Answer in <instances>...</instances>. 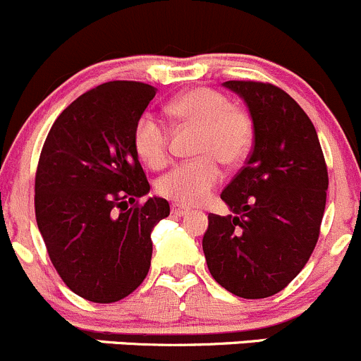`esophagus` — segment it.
Here are the masks:
<instances>
[{"label":"esophagus","mask_w":361,"mask_h":361,"mask_svg":"<svg viewBox=\"0 0 361 361\" xmlns=\"http://www.w3.org/2000/svg\"><path fill=\"white\" fill-rule=\"evenodd\" d=\"M189 207L185 205H179V203H173L172 205V214L173 216H185V214H189Z\"/></svg>","instance_id":"obj_1"}]
</instances>
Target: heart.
Here are the masks:
<instances>
[{
  "instance_id": "b5f03b06",
  "label": "heart",
  "mask_w": 361,
  "mask_h": 361,
  "mask_svg": "<svg viewBox=\"0 0 361 361\" xmlns=\"http://www.w3.org/2000/svg\"><path fill=\"white\" fill-rule=\"evenodd\" d=\"M169 114L200 128L196 152L202 156L159 177L156 191L182 205H198L209 198L223 177L219 161L237 165L247 156L255 124L244 109L231 105L223 92L210 87L191 89L177 96L169 105ZM133 145L142 161L151 169H161L169 161V128L152 114H142L133 128Z\"/></svg>"
}]
</instances>
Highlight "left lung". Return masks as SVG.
Returning a JSON list of instances; mask_svg holds the SVG:
<instances>
[{
	"instance_id": "obj_1",
	"label": "left lung",
	"mask_w": 361,
	"mask_h": 361,
	"mask_svg": "<svg viewBox=\"0 0 361 361\" xmlns=\"http://www.w3.org/2000/svg\"><path fill=\"white\" fill-rule=\"evenodd\" d=\"M255 124V147L221 198L235 216L210 214L203 252L214 279L242 298H267L309 262L326 205L328 170L302 106L277 85L228 80Z\"/></svg>"
}]
</instances>
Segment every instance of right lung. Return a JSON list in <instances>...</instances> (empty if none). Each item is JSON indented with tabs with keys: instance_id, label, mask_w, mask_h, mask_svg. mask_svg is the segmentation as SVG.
Instances as JSON below:
<instances>
[{
	"instance_id": "add662e5",
	"label": "right lung",
	"mask_w": 361,
	"mask_h": 361,
	"mask_svg": "<svg viewBox=\"0 0 361 361\" xmlns=\"http://www.w3.org/2000/svg\"><path fill=\"white\" fill-rule=\"evenodd\" d=\"M154 94L144 82H105L59 114L42 147L38 230L63 283L89 302H119L140 286L152 228L170 214L163 198L138 202L151 185L133 128Z\"/></svg>"
}]
</instances>
